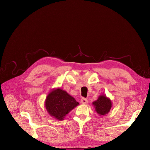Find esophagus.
Segmentation results:
<instances>
[{
	"mask_svg": "<svg viewBox=\"0 0 150 150\" xmlns=\"http://www.w3.org/2000/svg\"><path fill=\"white\" fill-rule=\"evenodd\" d=\"M81 102L82 104L85 105V104H87L88 103V100L86 99V98H82L81 99Z\"/></svg>",
	"mask_w": 150,
	"mask_h": 150,
	"instance_id": "esophagus-1",
	"label": "esophagus"
}]
</instances>
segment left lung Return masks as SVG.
Here are the masks:
<instances>
[{
  "instance_id": "1",
  "label": "left lung",
  "mask_w": 150,
  "mask_h": 150,
  "mask_svg": "<svg viewBox=\"0 0 150 150\" xmlns=\"http://www.w3.org/2000/svg\"><path fill=\"white\" fill-rule=\"evenodd\" d=\"M92 105L95 108L96 111L100 115H105L107 114L111 109L112 103L111 100L106 95H101L98 97V99L93 101Z\"/></svg>"
}]
</instances>
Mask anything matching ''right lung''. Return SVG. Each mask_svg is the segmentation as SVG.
<instances>
[{
	"mask_svg": "<svg viewBox=\"0 0 150 150\" xmlns=\"http://www.w3.org/2000/svg\"><path fill=\"white\" fill-rule=\"evenodd\" d=\"M79 103L65 91L60 88L52 89L45 100L47 112L58 120H63L70 111Z\"/></svg>",
	"mask_w": 150,
	"mask_h": 150,
	"instance_id": "obj_1",
	"label": "right lung"
}]
</instances>
